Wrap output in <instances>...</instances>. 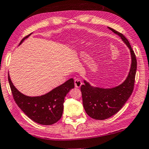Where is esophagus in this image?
Wrapping results in <instances>:
<instances>
[{
	"label": "esophagus",
	"instance_id": "obj_1",
	"mask_svg": "<svg viewBox=\"0 0 149 149\" xmlns=\"http://www.w3.org/2000/svg\"><path fill=\"white\" fill-rule=\"evenodd\" d=\"M82 85V81L79 79H74V86L75 87L79 88Z\"/></svg>",
	"mask_w": 149,
	"mask_h": 149
}]
</instances>
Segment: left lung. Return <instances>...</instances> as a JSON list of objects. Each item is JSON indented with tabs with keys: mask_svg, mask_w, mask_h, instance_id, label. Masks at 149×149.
Wrapping results in <instances>:
<instances>
[{
	"mask_svg": "<svg viewBox=\"0 0 149 149\" xmlns=\"http://www.w3.org/2000/svg\"><path fill=\"white\" fill-rule=\"evenodd\" d=\"M108 28L120 36L131 54V67L129 75L122 84L112 88L93 87L84 81L81 87L82 103L86 114L96 120H104L113 116L122 109L134 89L137 62L135 54L129 40L122 33L112 28Z\"/></svg>",
	"mask_w": 149,
	"mask_h": 149,
	"instance_id": "obj_1",
	"label": "left lung"
}]
</instances>
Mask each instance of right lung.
Wrapping results in <instances>:
<instances>
[{"mask_svg":"<svg viewBox=\"0 0 149 149\" xmlns=\"http://www.w3.org/2000/svg\"><path fill=\"white\" fill-rule=\"evenodd\" d=\"M30 35L31 34L22 38L19 45ZM8 79L13 98L19 108L31 120L43 125H53L61 119L65 97L74 87V80L70 79L46 95L31 97L24 95L15 88L9 74Z\"/></svg>","mask_w":149,"mask_h":149,"instance_id":"1","label":"right lung"}]
</instances>
